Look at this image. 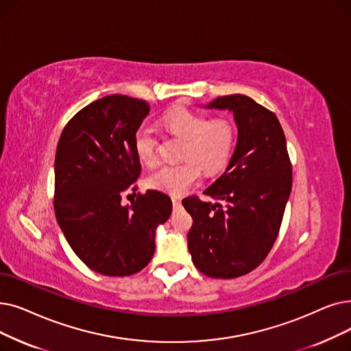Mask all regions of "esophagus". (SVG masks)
Returning a JSON list of instances; mask_svg holds the SVG:
<instances>
[{
	"label": "esophagus",
	"instance_id": "34e87169",
	"mask_svg": "<svg viewBox=\"0 0 351 351\" xmlns=\"http://www.w3.org/2000/svg\"><path fill=\"white\" fill-rule=\"evenodd\" d=\"M172 202H173V208H179L180 206V196H172Z\"/></svg>",
	"mask_w": 351,
	"mask_h": 351
}]
</instances>
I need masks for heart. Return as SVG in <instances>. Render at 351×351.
Listing matches in <instances>:
<instances>
[{
  "mask_svg": "<svg viewBox=\"0 0 351 351\" xmlns=\"http://www.w3.org/2000/svg\"><path fill=\"white\" fill-rule=\"evenodd\" d=\"M163 129L182 139L176 163H163L146 178L150 189L180 195L188 191L199 178V167L212 175L221 171L234 155L238 132L231 119L213 117L179 108L162 117ZM158 138L149 126H141L134 133L133 147L138 159L145 165L156 160Z\"/></svg>",
  "mask_w": 351,
  "mask_h": 351,
  "instance_id": "heart-1",
  "label": "heart"
}]
</instances>
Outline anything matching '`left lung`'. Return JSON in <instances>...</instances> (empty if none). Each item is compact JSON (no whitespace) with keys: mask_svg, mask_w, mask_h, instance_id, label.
Returning a JSON list of instances; mask_svg holds the SVG:
<instances>
[{"mask_svg":"<svg viewBox=\"0 0 351 351\" xmlns=\"http://www.w3.org/2000/svg\"><path fill=\"white\" fill-rule=\"evenodd\" d=\"M208 108L234 112L238 142L225 172L204 193L182 204L193 225L188 248L195 267L210 278L251 272L269 254L293 185V167L277 116L243 95L221 96Z\"/></svg>","mask_w":351,"mask_h":351,"instance_id":"left-lung-1","label":"left lung"}]
</instances>
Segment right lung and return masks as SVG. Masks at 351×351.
I'll use <instances>...</instances> for the list:
<instances>
[{
  "mask_svg": "<svg viewBox=\"0 0 351 351\" xmlns=\"http://www.w3.org/2000/svg\"><path fill=\"white\" fill-rule=\"evenodd\" d=\"M146 100L110 95L87 104L66 125L54 160V212L69 245L101 276L143 269L155 254V231L171 217V197L138 191L136 130L149 114Z\"/></svg>",
  "mask_w": 351,
  "mask_h": 351,
  "instance_id": "1",
  "label": "right lung"
}]
</instances>
